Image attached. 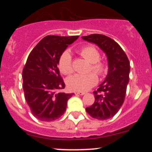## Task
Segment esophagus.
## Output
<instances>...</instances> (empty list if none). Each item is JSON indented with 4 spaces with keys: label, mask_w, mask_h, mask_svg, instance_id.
<instances>
[{
    "label": "esophagus",
    "mask_w": 152,
    "mask_h": 152,
    "mask_svg": "<svg viewBox=\"0 0 152 152\" xmlns=\"http://www.w3.org/2000/svg\"><path fill=\"white\" fill-rule=\"evenodd\" d=\"M76 94L79 95V96H83L85 94V93H84V92H76Z\"/></svg>",
    "instance_id": "obj_1"
}]
</instances>
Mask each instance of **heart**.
<instances>
[{"label":"heart","instance_id":"b5f03b06","mask_svg":"<svg viewBox=\"0 0 152 152\" xmlns=\"http://www.w3.org/2000/svg\"><path fill=\"white\" fill-rule=\"evenodd\" d=\"M80 54L87 59L90 65V70H93L99 76H103L108 71V66L104 62L100 61V53L94 46L88 45L79 50ZM59 67L64 74H70L73 71L72 58L70 52L65 50L61 55L59 61ZM98 78L93 73L86 75L75 74L67 79V85L73 91L85 92L97 84Z\"/></svg>","mask_w":152,"mask_h":152}]
</instances>
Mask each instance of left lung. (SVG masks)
<instances>
[{
  "instance_id": "8db88e82",
  "label": "left lung",
  "mask_w": 152,
  "mask_h": 152,
  "mask_svg": "<svg viewBox=\"0 0 152 152\" xmlns=\"http://www.w3.org/2000/svg\"><path fill=\"white\" fill-rule=\"evenodd\" d=\"M82 38L97 45L104 52L109 67L105 80L93 92L94 103L87 107L86 111L93 118H111L118 112L125 99L129 79V61L121 47L109 37L94 34Z\"/></svg>"
}]
</instances>
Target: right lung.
I'll list each match as a JSON object with an SVG mask.
<instances>
[{
	"label": "right lung",
	"instance_id": "obj_1",
	"mask_svg": "<svg viewBox=\"0 0 152 152\" xmlns=\"http://www.w3.org/2000/svg\"><path fill=\"white\" fill-rule=\"evenodd\" d=\"M79 36L48 35L31 51L23 70V88L33 115L42 121L60 118L73 93L58 92L65 88L57 65L65 49Z\"/></svg>",
	"mask_w": 152,
	"mask_h": 152
}]
</instances>
